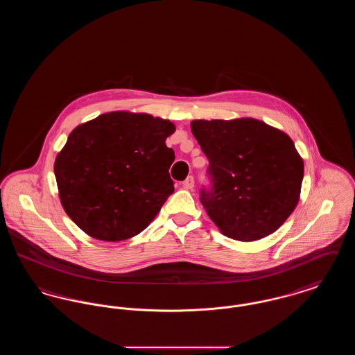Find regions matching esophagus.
<instances>
[{"instance_id":"34e87169","label":"esophagus","mask_w":355,"mask_h":355,"mask_svg":"<svg viewBox=\"0 0 355 355\" xmlns=\"http://www.w3.org/2000/svg\"><path fill=\"white\" fill-rule=\"evenodd\" d=\"M182 186L187 189V190H190V189H193L194 187V178L191 177V175H189L187 178H186L185 181L182 182Z\"/></svg>"}]
</instances>
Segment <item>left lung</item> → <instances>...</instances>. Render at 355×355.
<instances>
[{
	"instance_id": "1",
	"label": "left lung",
	"mask_w": 355,
	"mask_h": 355,
	"mask_svg": "<svg viewBox=\"0 0 355 355\" xmlns=\"http://www.w3.org/2000/svg\"><path fill=\"white\" fill-rule=\"evenodd\" d=\"M191 132L209 159L207 216L236 241L270 236L300 201L304 161L291 138L254 119H198Z\"/></svg>"
}]
</instances>
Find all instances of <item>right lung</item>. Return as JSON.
Wrapping results in <instances>:
<instances>
[{
    "mask_svg": "<svg viewBox=\"0 0 355 355\" xmlns=\"http://www.w3.org/2000/svg\"><path fill=\"white\" fill-rule=\"evenodd\" d=\"M168 119L106 113L77 126L57 155L54 174L71 220L93 238L117 242L148 227L174 191Z\"/></svg>",
    "mask_w": 355,
    "mask_h": 355,
    "instance_id": "add662e5",
    "label": "right lung"
}]
</instances>
